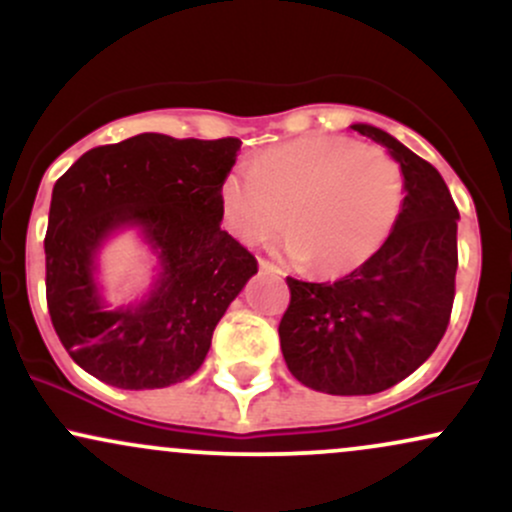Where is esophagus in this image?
Returning <instances> with one entry per match:
<instances>
[{
  "label": "esophagus",
  "mask_w": 512,
  "mask_h": 512,
  "mask_svg": "<svg viewBox=\"0 0 512 512\" xmlns=\"http://www.w3.org/2000/svg\"><path fill=\"white\" fill-rule=\"evenodd\" d=\"M260 272L269 274V276H276V279H281V276H284V272H281V269L269 260H260Z\"/></svg>",
  "instance_id": "esophagus-1"
}]
</instances>
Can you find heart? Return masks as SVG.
I'll return each mask as SVG.
<instances>
[{
  "mask_svg": "<svg viewBox=\"0 0 512 512\" xmlns=\"http://www.w3.org/2000/svg\"><path fill=\"white\" fill-rule=\"evenodd\" d=\"M221 197L228 231L245 245L284 231L289 211L291 260L342 276L390 240L404 207V173L380 146L308 134L264 151L248 175H228Z\"/></svg>",
  "mask_w": 512,
  "mask_h": 512,
  "instance_id": "1",
  "label": "heart"
}]
</instances>
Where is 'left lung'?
Instances as JSON below:
<instances>
[{
  "instance_id": "obj_1",
  "label": "left lung",
  "mask_w": 512,
  "mask_h": 512,
  "mask_svg": "<svg viewBox=\"0 0 512 512\" xmlns=\"http://www.w3.org/2000/svg\"><path fill=\"white\" fill-rule=\"evenodd\" d=\"M385 144L404 173L402 214L375 257L337 281L286 276L291 301L279 339L291 375L327 395H375L414 373L448 330L457 274V211L431 163L395 137Z\"/></svg>"
}]
</instances>
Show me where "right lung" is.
Masks as SVG:
<instances>
[{
    "mask_svg": "<svg viewBox=\"0 0 512 512\" xmlns=\"http://www.w3.org/2000/svg\"><path fill=\"white\" fill-rule=\"evenodd\" d=\"M240 139L137 134L86 151L60 180L45 233L52 327L86 373L122 390L168 387L197 373L211 334L257 260L221 231V187ZM142 225L164 272L139 309L105 311L92 257L110 230Z\"/></svg>",
    "mask_w": 512,
    "mask_h": 512,
    "instance_id": "obj_1",
    "label": "right lung"
}]
</instances>
